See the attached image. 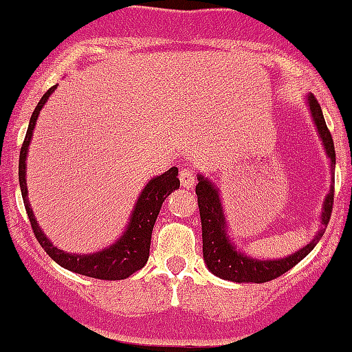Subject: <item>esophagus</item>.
<instances>
[{"instance_id": "1", "label": "esophagus", "mask_w": 352, "mask_h": 352, "mask_svg": "<svg viewBox=\"0 0 352 352\" xmlns=\"http://www.w3.org/2000/svg\"><path fill=\"white\" fill-rule=\"evenodd\" d=\"M179 181H181V186L183 188H193L195 181H197V177H195V171L191 168H183L179 173Z\"/></svg>"}]
</instances>
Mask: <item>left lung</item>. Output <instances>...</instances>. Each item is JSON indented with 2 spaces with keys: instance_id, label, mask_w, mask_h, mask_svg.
<instances>
[{
  "instance_id": "1",
  "label": "left lung",
  "mask_w": 352,
  "mask_h": 352,
  "mask_svg": "<svg viewBox=\"0 0 352 352\" xmlns=\"http://www.w3.org/2000/svg\"><path fill=\"white\" fill-rule=\"evenodd\" d=\"M308 100L309 113H311L313 123H315L316 131L322 138L323 148L327 152V157L330 159V171L333 175L336 169V148H333L332 135L327 128L325 120H323L322 107L315 96L309 94L306 97ZM333 181V176H332ZM197 197H198V208H200V221H201V241H204V260L207 263L208 270L214 276L221 277L224 280H232V283H269V280L277 279L279 276L291 270L296 263L301 262L309 252L316 246L320 238L325 232L327 224L330 221L333 205V183L330 186L329 195L325 197L322 208V229L315 234V238L302 246L301 250L286 256V258L277 260H258L253 256L245 255L239 250H236L234 243H231L228 236V224H226L224 210H222L221 197L215 184H212L210 179L198 175L197 184Z\"/></svg>"
}]
</instances>
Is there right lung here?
<instances>
[{
  "instance_id": "obj_1",
  "label": "right lung",
  "mask_w": 352,
  "mask_h": 352,
  "mask_svg": "<svg viewBox=\"0 0 352 352\" xmlns=\"http://www.w3.org/2000/svg\"><path fill=\"white\" fill-rule=\"evenodd\" d=\"M56 85L51 87L43 97H41L39 104L34 109L32 116H30L29 128H27L25 140H23L22 148H20V159H19V181L20 190H22L23 205H25L27 215L30 219V226L36 234L37 241L41 243L47 255L59 263L63 269H68L75 274H82V276L94 277V279L102 280H121L130 277L137 270L147 263L148 252H151V238L152 229H154L155 221H157L159 210H161L162 204L166 198L173 193V191L179 188V179H177V168H171L166 171L164 175L155 176L145 184L142 190L140 197H138L137 204H135L133 212H131L130 222L126 226V231L123 232L120 239L113 243L111 246L104 248L102 252L90 253V255H72L63 250H58L43 229L39 228L34 215L32 208H30L29 198H27V179H25V166H27V152H29L30 140H32L34 128H36V121L39 118L41 109L44 104L47 102L51 94L54 92Z\"/></svg>"
}]
</instances>
